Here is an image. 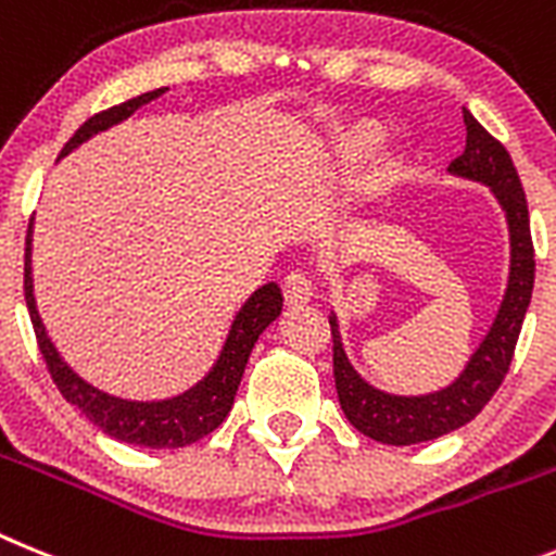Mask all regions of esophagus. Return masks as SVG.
Segmentation results:
<instances>
[{"label": "esophagus", "mask_w": 556, "mask_h": 556, "mask_svg": "<svg viewBox=\"0 0 556 556\" xmlns=\"http://www.w3.org/2000/svg\"><path fill=\"white\" fill-rule=\"evenodd\" d=\"M282 296L288 305H307L313 299V279L307 271H291L282 279Z\"/></svg>", "instance_id": "esophagus-1"}]
</instances>
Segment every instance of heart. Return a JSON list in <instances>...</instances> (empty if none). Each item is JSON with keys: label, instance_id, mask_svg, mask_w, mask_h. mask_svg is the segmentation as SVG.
Here are the masks:
<instances>
[{"label": "heart", "instance_id": "1", "mask_svg": "<svg viewBox=\"0 0 556 556\" xmlns=\"http://www.w3.org/2000/svg\"><path fill=\"white\" fill-rule=\"evenodd\" d=\"M380 142V128L375 123H352L336 137V156L341 170L361 173Z\"/></svg>", "mask_w": 556, "mask_h": 556}]
</instances>
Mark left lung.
<instances>
[{
	"mask_svg": "<svg viewBox=\"0 0 556 556\" xmlns=\"http://www.w3.org/2000/svg\"><path fill=\"white\" fill-rule=\"evenodd\" d=\"M467 144L465 153L451 162V170L458 176L476 178L492 187L501 206L506 210L511 231V271L509 288L501 302L498 318L486 332L484 344L476 350L467 369L458 375L456 383L437 394L425 397H392L366 386L346 361L341 341H338L336 318H330L332 330V371H336L338 403L361 433L383 445H417L428 439L445 437L462 425L470 422L476 414L498 392L509 371L520 327H523L526 307L532 302L534 288V243L529 226V206H526L523 185L511 164L504 144L486 131L479 119L465 111Z\"/></svg>",
	"mask_w": 556,
	"mask_h": 556,
	"instance_id": "1",
	"label": "left lung"
}]
</instances>
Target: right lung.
Masks as SVG:
<instances>
[{
	"label": "right lung",
	"mask_w": 556,
	"mask_h": 556,
	"mask_svg": "<svg viewBox=\"0 0 556 556\" xmlns=\"http://www.w3.org/2000/svg\"><path fill=\"white\" fill-rule=\"evenodd\" d=\"M167 89L144 91L139 98L125 100L119 105H111V109L100 111L94 117L86 119L75 134H72L70 142L64 144V153H70L72 148H77L80 142L91 137V134L105 131L109 125H117L119 119L131 117L139 105L151 103L159 94H164ZM24 299H27V311H30L33 330H36L38 350H41V358H45L47 371H50L52 383L58 386V392L64 394L72 405H77L91 422L103 428L109 437L119 439V442H128V445L139 447H187L198 439H204L206 433H212L226 419V414L231 412V403H235V394H238L240 378H243L245 364H249V355L254 350V341L260 338V332L271 325L274 318L282 313V293H279L277 285H263L260 291H254V296L240 307L235 325H231L229 338H226L224 352H220L218 364L212 366V371L206 375L195 389H190L181 397L164 400V403H125V400L109 397V394L91 389L89 383L77 378L75 371L58 358L55 346L50 344L47 338L45 325L38 318L36 302H33V279H30V229H27V245H24Z\"/></svg>",
	"instance_id": "obj_1"
}]
</instances>
